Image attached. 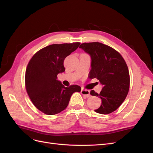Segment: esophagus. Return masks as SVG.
I'll use <instances>...</instances> for the list:
<instances>
[{"instance_id":"34e87169","label":"esophagus","mask_w":153,"mask_h":153,"mask_svg":"<svg viewBox=\"0 0 153 153\" xmlns=\"http://www.w3.org/2000/svg\"><path fill=\"white\" fill-rule=\"evenodd\" d=\"M81 94L85 97H89L90 95V91L89 90L86 89H82L81 90Z\"/></svg>"}]
</instances>
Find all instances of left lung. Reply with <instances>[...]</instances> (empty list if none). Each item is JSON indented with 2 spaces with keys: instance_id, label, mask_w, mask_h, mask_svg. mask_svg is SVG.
<instances>
[{
  "instance_id": "8db88e82",
  "label": "left lung",
  "mask_w": 153,
  "mask_h": 153,
  "mask_svg": "<svg viewBox=\"0 0 153 153\" xmlns=\"http://www.w3.org/2000/svg\"><path fill=\"white\" fill-rule=\"evenodd\" d=\"M79 48L91 55L90 78H96L103 85L100 94L94 90L90 92L102 101L95 112L101 114L114 112L126 99L129 89L130 78L126 62L117 51L99 42L84 43Z\"/></svg>"
}]
</instances>
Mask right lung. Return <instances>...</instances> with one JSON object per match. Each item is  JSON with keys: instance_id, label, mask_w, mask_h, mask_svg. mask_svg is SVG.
<instances>
[{"instance_id": "obj_1", "label": "right lung", "mask_w": 153, "mask_h": 153, "mask_svg": "<svg viewBox=\"0 0 153 153\" xmlns=\"http://www.w3.org/2000/svg\"><path fill=\"white\" fill-rule=\"evenodd\" d=\"M79 42L53 44L37 52L27 65L25 84L29 98L36 107L47 115H55L65 109L71 95L80 92L77 85L64 87L57 80L65 71L64 61L76 50Z\"/></svg>"}]
</instances>
